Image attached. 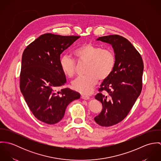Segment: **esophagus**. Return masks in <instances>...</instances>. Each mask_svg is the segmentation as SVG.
<instances>
[{"label": "esophagus", "instance_id": "obj_1", "mask_svg": "<svg viewBox=\"0 0 161 161\" xmlns=\"http://www.w3.org/2000/svg\"><path fill=\"white\" fill-rule=\"evenodd\" d=\"M81 98L84 99V100H89L90 98V97L89 96L87 95H81Z\"/></svg>", "mask_w": 161, "mask_h": 161}]
</instances>
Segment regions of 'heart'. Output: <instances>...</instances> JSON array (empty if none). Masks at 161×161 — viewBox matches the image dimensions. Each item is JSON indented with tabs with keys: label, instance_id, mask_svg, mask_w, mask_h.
<instances>
[{
	"label": "heart",
	"instance_id": "b5f03b06",
	"mask_svg": "<svg viewBox=\"0 0 161 161\" xmlns=\"http://www.w3.org/2000/svg\"><path fill=\"white\" fill-rule=\"evenodd\" d=\"M74 55L80 63L87 64L85 77H78L72 82V89L82 94L88 95L92 92L98 79L108 78L115 68L116 58L114 53L101 46L86 43L74 51ZM63 72L69 77L75 75L76 63L69 55H64L59 61Z\"/></svg>",
	"mask_w": 161,
	"mask_h": 161
}]
</instances>
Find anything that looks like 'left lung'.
<instances>
[{
    "instance_id": "1",
    "label": "left lung",
    "mask_w": 161,
    "mask_h": 161,
    "mask_svg": "<svg viewBox=\"0 0 161 161\" xmlns=\"http://www.w3.org/2000/svg\"><path fill=\"white\" fill-rule=\"evenodd\" d=\"M97 40L110 44L116 58L114 70L95 96L103 107L94 118L95 121L102 126H110L124 119L139 96L144 64L139 52L125 38L114 35L101 36ZM102 91H105L104 94Z\"/></svg>"
}]
</instances>
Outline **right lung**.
Instances as JSON below:
<instances>
[{
    "label": "right lung",
    "instance_id": "1",
    "mask_svg": "<svg viewBox=\"0 0 161 161\" xmlns=\"http://www.w3.org/2000/svg\"><path fill=\"white\" fill-rule=\"evenodd\" d=\"M79 36L52 33L41 35L23 51L20 88L26 103L40 121L53 125L61 121L70 102L80 94L68 88L59 90L66 83L61 69V54Z\"/></svg>",
    "mask_w": 161,
    "mask_h": 161
}]
</instances>
